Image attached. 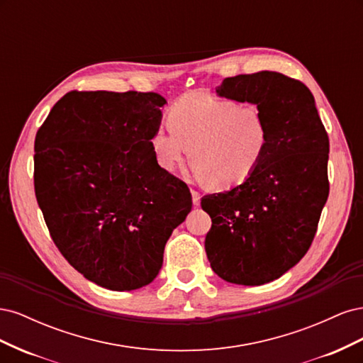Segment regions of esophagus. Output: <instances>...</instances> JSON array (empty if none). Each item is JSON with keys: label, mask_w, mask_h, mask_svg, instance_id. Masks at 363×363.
Wrapping results in <instances>:
<instances>
[{"label": "esophagus", "mask_w": 363, "mask_h": 363, "mask_svg": "<svg viewBox=\"0 0 363 363\" xmlns=\"http://www.w3.org/2000/svg\"><path fill=\"white\" fill-rule=\"evenodd\" d=\"M191 194H192V203H194V206H200V199H201V196H200V194L199 192H196V191H191Z\"/></svg>", "instance_id": "obj_1"}]
</instances>
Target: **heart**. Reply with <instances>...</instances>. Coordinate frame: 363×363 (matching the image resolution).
Returning <instances> with one entry per match:
<instances>
[{
	"label": "heart",
	"mask_w": 363,
	"mask_h": 363,
	"mask_svg": "<svg viewBox=\"0 0 363 363\" xmlns=\"http://www.w3.org/2000/svg\"><path fill=\"white\" fill-rule=\"evenodd\" d=\"M168 125L148 144L159 167L172 172L189 155L194 172L215 189H232L257 171L269 145V128L255 104L201 92L180 96L168 111Z\"/></svg>",
	"instance_id": "heart-1"
}]
</instances>
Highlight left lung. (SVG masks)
Here are the masks:
<instances>
[{
	"instance_id": "obj_1",
	"label": "left lung",
	"mask_w": 363,
	"mask_h": 363,
	"mask_svg": "<svg viewBox=\"0 0 363 363\" xmlns=\"http://www.w3.org/2000/svg\"><path fill=\"white\" fill-rule=\"evenodd\" d=\"M216 94L256 104L269 145L245 183L203 196L212 218L204 248L223 280L259 286L295 267L312 244L328 196V136L309 87L280 72L228 77Z\"/></svg>"
}]
</instances>
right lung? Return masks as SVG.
Masks as SVG:
<instances>
[{
  "instance_id": "1",
  "label": "right lung",
  "mask_w": 363,
  "mask_h": 363,
  "mask_svg": "<svg viewBox=\"0 0 363 363\" xmlns=\"http://www.w3.org/2000/svg\"><path fill=\"white\" fill-rule=\"evenodd\" d=\"M167 100L155 92L72 91L35 140V192L50 235L77 271L111 291L157 277L189 188L163 171L148 139Z\"/></svg>"
}]
</instances>
